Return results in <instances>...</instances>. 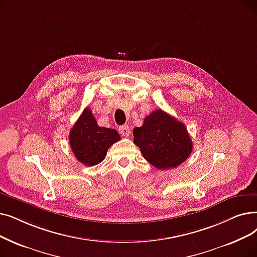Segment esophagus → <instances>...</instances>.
Wrapping results in <instances>:
<instances>
[{
  "label": "esophagus",
  "instance_id": "obj_1",
  "mask_svg": "<svg viewBox=\"0 0 257 257\" xmlns=\"http://www.w3.org/2000/svg\"><path fill=\"white\" fill-rule=\"evenodd\" d=\"M118 131H119L120 135L124 136V137H128L129 133H130V129H129V127H128L127 125L120 126V127L118 128Z\"/></svg>",
  "mask_w": 257,
  "mask_h": 257
}]
</instances>
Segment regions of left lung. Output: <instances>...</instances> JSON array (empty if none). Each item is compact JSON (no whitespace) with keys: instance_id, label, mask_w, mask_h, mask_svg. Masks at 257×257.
I'll return each instance as SVG.
<instances>
[{"instance_id":"obj_1","label":"left lung","mask_w":257,"mask_h":257,"mask_svg":"<svg viewBox=\"0 0 257 257\" xmlns=\"http://www.w3.org/2000/svg\"><path fill=\"white\" fill-rule=\"evenodd\" d=\"M133 142L147 162L158 169H171L192 152V141L182 121L161 109L154 110L141 127L133 129Z\"/></svg>"}]
</instances>
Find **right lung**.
Listing matches in <instances>:
<instances>
[{
	"instance_id": "right-lung-1",
	"label": "right lung",
	"mask_w": 257,
	"mask_h": 257,
	"mask_svg": "<svg viewBox=\"0 0 257 257\" xmlns=\"http://www.w3.org/2000/svg\"><path fill=\"white\" fill-rule=\"evenodd\" d=\"M119 140L116 130L97 125L89 108H85L69 135L70 147L75 159L88 167L103 162L111 145Z\"/></svg>"
}]
</instances>
